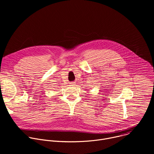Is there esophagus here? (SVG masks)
<instances>
[{
	"mask_svg": "<svg viewBox=\"0 0 154 154\" xmlns=\"http://www.w3.org/2000/svg\"><path fill=\"white\" fill-rule=\"evenodd\" d=\"M71 85H72V86H74V85H75V84H74V83H71Z\"/></svg>",
	"mask_w": 154,
	"mask_h": 154,
	"instance_id": "esophagus-1",
	"label": "esophagus"
}]
</instances>
